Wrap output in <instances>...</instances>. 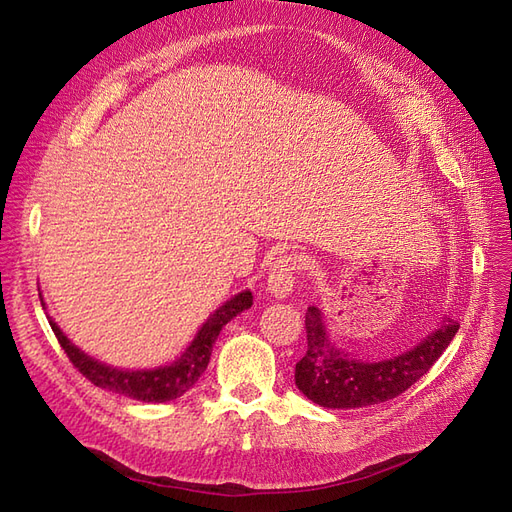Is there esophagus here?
Masks as SVG:
<instances>
[{"instance_id": "obj_1", "label": "esophagus", "mask_w": 512, "mask_h": 512, "mask_svg": "<svg viewBox=\"0 0 512 512\" xmlns=\"http://www.w3.org/2000/svg\"><path fill=\"white\" fill-rule=\"evenodd\" d=\"M301 269V260L297 254H280L269 269V280L267 290L273 294L275 299H284L286 294L292 292L294 277H297Z\"/></svg>"}]
</instances>
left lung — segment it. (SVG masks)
I'll return each instance as SVG.
<instances>
[{
	"mask_svg": "<svg viewBox=\"0 0 512 512\" xmlns=\"http://www.w3.org/2000/svg\"><path fill=\"white\" fill-rule=\"evenodd\" d=\"M457 331L459 322L448 318L412 350L386 361L363 363L329 342L320 309L312 305L305 312L307 352L294 367V382L307 399L324 408L348 410L382 404L425 376Z\"/></svg>",
	"mask_w": 512,
	"mask_h": 512,
	"instance_id": "1",
	"label": "left lung"
}]
</instances>
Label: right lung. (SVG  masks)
<instances>
[{"label": "right lung", "instance_id": "obj_1", "mask_svg": "<svg viewBox=\"0 0 512 512\" xmlns=\"http://www.w3.org/2000/svg\"><path fill=\"white\" fill-rule=\"evenodd\" d=\"M44 305V303H42ZM252 307V292L243 290L235 294L230 301H226L220 309L209 316V320L203 324V329L198 331L194 342L188 346L179 359L173 365L147 369V371H128V369H115L108 367L96 359H91L85 352H81L70 339L61 333V329L55 324V320L49 318L51 329L57 337L59 346L64 348L72 365L81 371V374L91 382L100 386V389L119 393L123 397L138 399V401H151V404H164V401L177 399L185 391H190L198 382V378L205 374V369L211 359V350L215 339H218L220 331L226 322H230L243 309Z\"/></svg>", "mask_w": 512, "mask_h": 512}]
</instances>
